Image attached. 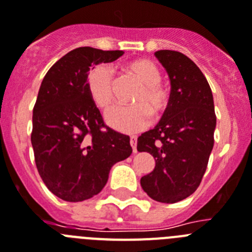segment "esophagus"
<instances>
[{"label":"esophagus","mask_w":252,"mask_h":252,"mask_svg":"<svg viewBox=\"0 0 252 252\" xmlns=\"http://www.w3.org/2000/svg\"><path fill=\"white\" fill-rule=\"evenodd\" d=\"M130 146H132L133 152H137V137L136 136H132L130 137Z\"/></svg>","instance_id":"1"}]
</instances>
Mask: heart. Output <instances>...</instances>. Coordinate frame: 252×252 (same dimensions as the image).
<instances>
[{"label": "heart", "mask_w": 252, "mask_h": 252, "mask_svg": "<svg viewBox=\"0 0 252 252\" xmlns=\"http://www.w3.org/2000/svg\"><path fill=\"white\" fill-rule=\"evenodd\" d=\"M123 71L141 84L133 96V106L114 107L106 123L118 132L133 134L150 126L151 116H160L169 106V92L161 84V71L149 59H136L123 65ZM87 92L97 107L106 110L113 103V73L106 65H97L88 74Z\"/></svg>", "instance_id": "1"}]
</instances>
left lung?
<instances>
[{"label": "left lung", "mask_w": 252, "mask_h": 252, "mask_svg": "<svg viewBox=\"0 0 252 252\" xmlns=\"http://www.w3.org/2000/svg\"><path fill=\"white\" fill-rule=\"evenodd\" d=\"M155 56L172 90L160 122L137 139V150L155 158V169L143 175L141 186L152 200L174 204L201 183L214 146L217 116L210 86L191 59L170 50L156 51Z\"/></svg>", "instance_id": "left-lung-1"}]
</instances>
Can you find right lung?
I'll use <instances>...</instances> for the list:
<instances>
[{"instance_id":"1","label":"right lung","mask_w":252,"mask_h":252,"mask_svg":"<svg viewBox=\"0 0 252 252\" xmlns=\"http://www.w3.org/2000/svg\"><path fill=\"white\" fill-rule=\"evenodd\" d=\"M123 54L78 47L56 61L42 80L32 146L42 181L64 201H84L100 193L111 166L132 154L129 137L103 124L86 86L91 66Z\"/></svg>"}]
</instances>
